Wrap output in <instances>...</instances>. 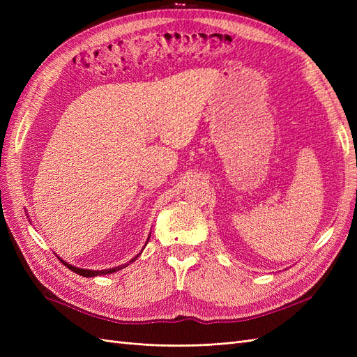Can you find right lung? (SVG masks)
<instances>
[{
  "label": "right lung",
  "instance_id": "right-lung-1",
  "mask_svg": "<svg viewBox=\"0 0 357 357\" xmlns=\"http://www.w3.org/2000/svg\"><path fill=\"white\" fill-rule=\"evenodd\" d=\"M150 238V236H149ZM138 257V255L134 257V259H131V261L129 262H134L135 259ZM59 261L66 265L68 269H71L73 273H75V274H79V275H83V277H96V275H105V274H113V273H116V271H119V269H122V268H125V266H128V265H119V266H114V268H110V269H101V271H92V269H84V268H77V266H73V265H70V264H67L66 261H62V259L59 257Z\"/></svg>",
  "mask_w": 357,
  "mask_h": 357
}]
</instances>
